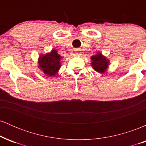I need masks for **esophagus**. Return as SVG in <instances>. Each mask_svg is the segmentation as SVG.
<instances>
[{"label":"esophagus","instance_id":"esophagus-1","mask_svg":"<svg viewBox=\"0 0 146 146\" xmlns=\"http://www.w3.org/2000/svg\"><path fill=\"white\" fill-rule=\"evenodd\" d=\"M78 53H76V56H78Z\"/></svg>","mask_w":146,"mask_h":146}]
</instances>
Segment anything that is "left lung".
I'll list each match as a JSON object with an SVG mask.
<instances>
[{
  "mask_svg": "<svg viewBox=\"0 0 146 146\" xmlns=\"http://www.w3.org/2000/svg\"><path fill=\"white\" fill-rule=\"evenodd\" d=\"M92 66L95 71L100 73H104L108 68V60L102 56V53H97L95 56H91Z\"/></svg>",
  "mask_w": 146,
  "mask_h": 146,
  "instance_id": "1",
  "label": "left lung"
}]
</instances>
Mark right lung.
Listing matches in <instances>:
<instances>
[{
  "mask_svg": "<svg viewBox=\"0 0 146 146\" xmlns=\"http://www.w3.org/2000/svg\"><path fill=\"white\" fill-rule=\"evenodd\" d=\"M61 56L56 50H52L50 53L40 57L38 63L40 68L48 76H54L60 68Z\"/></svg>",
  "mask_w": 146,
  "mask_h": 146,
  "instance_id": "add662e5",
  "label": "right lung"
}]
</instances>
